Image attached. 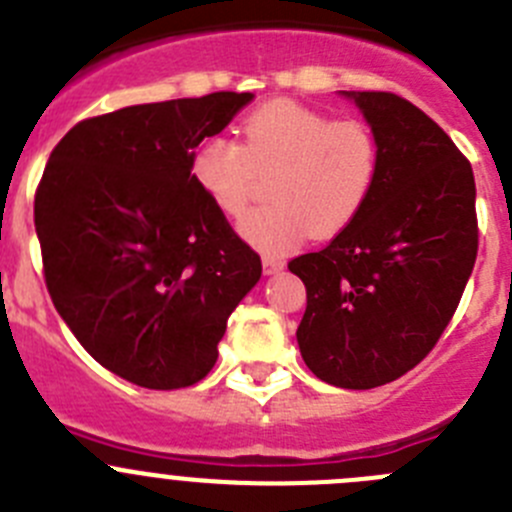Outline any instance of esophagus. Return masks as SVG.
Listing matches in <instances>:
<instances>
[{
	"label": "esophagus",
	"instance_id": "34e87169",
	"mask_svg": "<svg viewBox=\"0 0 512 512\" xmlns=\"http://www.w3.org/2000/svg\"><path fill=\"white\" fill-rule=\"evenodd\" d=\"M285 267L283 260H278V257H262V272L265 275H275V272H280Z\"/></svg>",
	"mask_w": 512,
	"mask_h": 512
}]
</instances>
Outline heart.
Wrapping results in <instances>:
<instances>
[{"mask_svg":"<svg viewBox=\"0 0 512 512\" xmlns=\"http://www.w3.org/2000/svg\"><path fill=\"white\" fill-rule=\"evenodd\" d=\"M379 164V141L364 121L272 100L245 118L242 143L204 138L191 154V176L219 214L240 219L257 174H275L272 204L242 219L240 237L265 255H285L310 232H343L369 202Z\"/></svg>","mask_w":512,"mask_h":512,"instance_id":"heart-1","label":"heart"}]
</instances>
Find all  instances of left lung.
I'll use <instances>...</instances> for the list:
<instances>
[{"label": "left lung", "instance_id": "obj_1", "mask_svg": "<svg viewBox=\"0 0 512 512\" xmlns=\"http://www.w3.org/2000/svg\"><path fill=\"white\" fill-rule=\"evenodd\" d=\"M341 95L379 141V176L326 250L288 265L308 293L295 336L318 379L374 389L414 369L455 315L477 257L475 176L452 138L409 100Z\"/></svg>", "mask_w": 512, "mask_h": 512}]
</instances>
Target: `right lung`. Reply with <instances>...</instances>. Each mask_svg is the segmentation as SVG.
<instances>
[{"mask_svg": "<svg viewBox=\"0 0 512 512\" xmlns=\"http://www.w3.org/2000/svg\"><path fill=\"white\" fill-rule=\"evenodd\" d=\"M255 98L209 93L88 118L57 143L35 194L45 283L80 346L143 389L217 364L227 318L262 275L191 176V154Z\"/></svg>", "mask_w": 512, "mask_h": 512, "instance_id": "1", "label": "right lung"}]
</instances>
